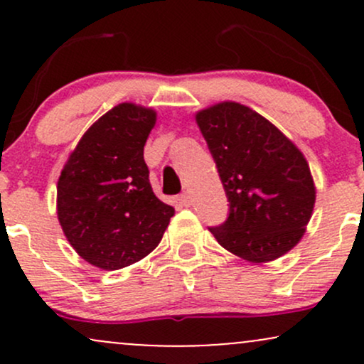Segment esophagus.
Listing matches in <instances>:
<instances>
[{
	"mask_svg": "<svg viewBox=\"0 0 364 364\" xmlns=\"http://www.w3.org/2000/svg\"><path fill=\"white\" fill-rule=\"evenodd\" d=\"M178 200H179V203H181V205H185V207H190L191 205V196H190V193L179 195Z\"/></svg>",
	"mask_w": 364,
	"mask_h": 364,
	"instance_id": "esophagus-1",
	"label": "esophagus"
}]
</instances>
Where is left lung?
I'll use <instances>...</instances> for the list:
<instances>
[{"label":"left lung","instance_id":"1","mask_svg":"<svg viewBox=\"0 0 364 364\" xmlns=\"http://www.w3.org/2000/svg\"><path fill=\"white\" fill-rule=\"evenodd\" d=\"M195 119L229 200L228 220L210 228L217 243L252 263L291 252L306 232L316 198L301 150L240 102H217Z\"/></svg>","mask_w":364,"mask_h":364}]
</instances>
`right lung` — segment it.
<instances>
[{"mask_svg": "<svg viewBox=\"0 0 364 364\" xmlns=\"http://www.w3.org/2000/svg\"><path fill=\"white\" fill-rule=\"evenodd\" d=\"M152 107L121 102L95 121L63 171L56 210L63 232L85 262L118 270L156 250L174 208L154 195L144 147Z\"/></svg>", "mask_w": 364, "mask_h": 364, "instance_id": "add662e5", "label": "right lung"}]
</instances>
